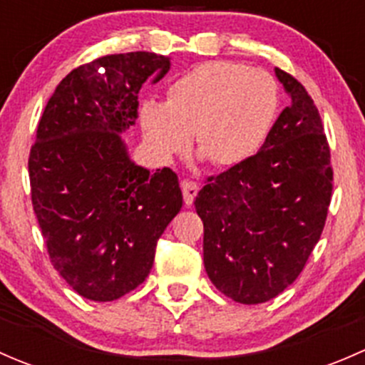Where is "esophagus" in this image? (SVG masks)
Segmentation results:
<instances>
[{"instance_id":"1","label":"esophagus","mask_w":365,"mask_h":365,"mask_svg":"<svg viewBox=\"0 0 365 365\" xmlns=\"http://www.w3.org/2000/svg\"><path fill=\"white\" fill-rule=\"evenodd\" d=\"M197 190H200V187H197L196 183L190 182V180H183L182 192H183V201H185L187 206H190L194 203V197H196Z\"/></svg>"}]
</instances>
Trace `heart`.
<instances>
[{
	"instance_id": "heart-1",
	"label": "heart",
	"mask_w": 365,
	"mask_h": 365,
	"mask_svg": "<svg viewBox=\"0 0 365 365\" xmlns=\"http://www.w3.org/2000/svg\"><path fill=\"white\" fill-rule=\"evenodd\" d=\"M279 106V84L267 70L206 61L176 77L165 102L146 101L139 121L146 145L162 162L185 153L194 134L205 157L233 168L263 148Z\"/></svg>"
}]
</instances>
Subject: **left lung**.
Instances as JSON below:
<instances>
[{"instance_id": "left-lung-1", "label": "left lung", "mask_w": 365, "mask_h": 365, "mask_svg": "<svg viewBox=\"0 0 365 365\" xmlns=\"http://www.w3.org/2000/svg\"><path fill=\"white\" fill-rule=\"evenodd\" d=\"M292 104L252 159L208 178L196 212L205 226L203 261L219 292L263 304L304 270L322 237L332 196L330 148L305 88L275 68Z\"/></svg>"}]
</instances>
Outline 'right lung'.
I'll return each instance as SVG.
<instances>
[{"instance_id":"add662e5","label":"right lung","mask_w":365,"mask_h":365,"mask_svg":"<svg viewBox=\"0 0 365 365\" xmlns=\"http://www.w3.org/2000/svg\"><path fill=\"white\" fill-rule=\"evenodd\" d=\"M169 68L146 51L98 58L58 84L40 118L28 160L33 210L54 268L88 300L138 288L182 208L176 173L138 165L121 138L143 84Z\"/></svg>"}]
</instances>
